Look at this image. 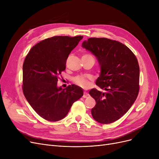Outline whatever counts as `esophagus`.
<instances>
[{"label":"esophagus","mask_w":159,"mask_h":159,"mask_svg":"<svg viewBox=\"0 0 159 159\" xmlns=\"http://www.w3.org/2000/svg\"><path fill=\"white\" fill-rule=\"evenodd\" d=\"M89 97V94L87 92H84V95H83V98H87Z\"/></svg>","instance_id":"34e87169"}]
</instances>
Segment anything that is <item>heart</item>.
Segmentation results:
<instances>
[{
  "instance_id": "b5f03b06",
  "label": "heart",
  "mask_w": 159,
  "mask_h": 159,
  "mask_svg": "<svg viewBox=\"0 0 159 159\" xmlns=\"http://www.w3.org/2000/svg\"><path fill=\"white\" fill-rule=\"evenodd\" d=\"M90 80L91 78H85L84 76H77L74 79L75 84L82 88H88L89 87L90 85Z\"/></svg>"
}]
</instances>
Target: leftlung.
Returning a JSON list of instances; mask_svg holds the SVG:
<instances>
[{"label":"left lung","mask_w":159,"mask_h":159,"mask_svg":"<svg viewBox=\"0 0 159 159\" xmlns=\"http://www.w3.org/2000/svg\"><path fill=\"white\" fill-rule=\"evenodd\" d=\"M82 47L97 57L101 68L95 88L89 95L96 104L91 109L93 118L102 124L117 121L136 100L139 91V66L137 57L127 46L105 38H89Z\"/></svg>","instance_id":"obj_1"}]
</instances>
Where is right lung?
I'll return each mask as SVG.
<instances>
[{
    "mask_svg": "<svg viewBox=\"0 0 159 159\" xmlns=\"http://www.w3.org/2000/svg\"><path fill=\"white\" fill-rule=\"evenodd\" d=\"M83 36H56L38 43L23 64L22 90L33 109L47 121L64 118L73 104L82 97V88L74 84L66 89L57 86L66 60Z\"/></svg>",
    "mask_w": 159,
    "mask_h": 159,
    "instance_id": "1",
    "label": "right lung"
}]
</instances>
